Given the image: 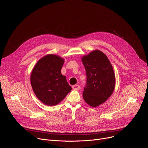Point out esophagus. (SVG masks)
Segmentation results:
<instances>
[{"mask_svg": "<svg viewBox=\"0 0 148 148\" xmlns=\"http://www.w3.org/2000/svg\"><path fill=\"white\" fill-rule=\"evenodd\" d=\"M72 87L74 90H79L80 88V86L79 85H78V84H75V85L73 86Z\"/></svg>", "mask_w": 148, "mask_h": 148, "instance_id": "34e87169", "label": "esophagus"}]
</instances>
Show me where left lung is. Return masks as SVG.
<instances>
[{"instance_id":"8db88e82","label":"left lung","mask_w":148,"mask_h":148,"mask_svg":"<svg viewBox=\"0 0 148 148\" xmlns=\"http://www.w3.org/2000/svg\"><path fill=\"white\" fill-rule=\"evenodd\" d=\"M82 61L87 75L83 98L90 106L96 107L106 101L114 90V70L106 55L99 50L83 57Z\"/></svg>"}]
</instances>
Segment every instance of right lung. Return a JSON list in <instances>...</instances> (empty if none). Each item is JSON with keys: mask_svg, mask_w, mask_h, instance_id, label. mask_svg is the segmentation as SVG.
Returning <instances> with one entry per match:
<instances>
[{"mask_svg": "<svg viewBox=\"0 0 148 148\" xmlns=\"http://www.w3.org/2000/svg\"><path fill=\"white\" fill-rule=\"evenodd\" d=\"M64 60L49 54L37 62L31 74V84L36 97L43 103L54 106L63 100L71 87L61 73Z\"/></svg>", "mask_w": 148, "mask_h": 148, "instance_id": "obj_1", "label": "right lung"}]
</instances>
